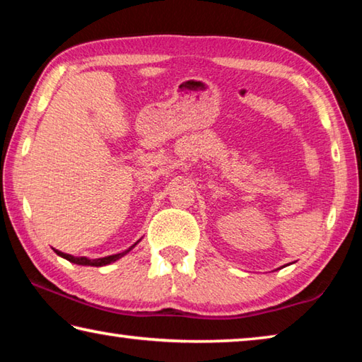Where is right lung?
<instances>
[{
  "label": "right lung",
  "mask_w": 362,
  "mask_h": 362,
  "mask_svg": "<svg viewBox=\"0 0 362 362\" xmlns=\"http://www.w3.org/2000/svg\"><path fill=\"white\" fill-rule=\"evenodd\" d=\"M134 246H136V244H134ZM134 246H131L129 249L124 250V252H121V254L108 255V257H103V259H94V260L86 259V257H73V255H70V254L60 252V250H57V249H54V250H56L57 255L64 257V259H66V260L71 262V263H76V265H83V267H84V265H88V267H103V265H108V263H112V262H115V260H118L119 257H122L124 254L129 252V250H131Z\"/></svg>",
  "instance_id": "1"
}]
</instances>
